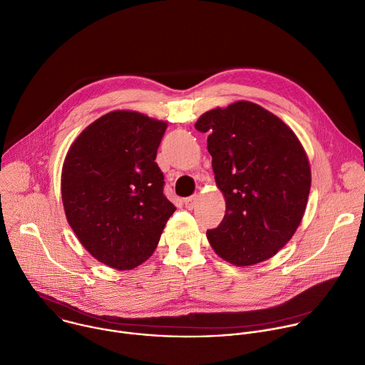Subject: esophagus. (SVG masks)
I'll list each match as a JSON object with an SVG mask.
<instances>
[{
  "mask_svg": "<svg viewBox=\"0 0 365 365\" xmlns=\"http://www.w3.org/2000/svg\"><path fill=\"white\" fill-rule=\"evenodd\" d=\"M197 202H198V195H191V197H188V198L184 200V205H185V208H188V210L195 208Z\"/></svg>",
  "mask_w": 365,
  "mask_h": 365,
  "instance_id": "34e87169",
  "label": "esophagus"
}]
</instances>
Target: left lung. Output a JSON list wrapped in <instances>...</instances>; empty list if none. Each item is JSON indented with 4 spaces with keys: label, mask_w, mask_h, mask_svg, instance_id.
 I'll return each mask as SVG.
<instances>
[{
    "label": "left lung",
    "mask_w": 365,
    "mask_h": 365,
    "mask_svg": "<svg viewBox=\"0 0 365 365\" xmlns=\"http://www.w3.org/2000/svg\"><path fill=\"white\" fill-rule=\"evenodd\" d=\"M208 133L221 224L207 231L214 251L247 267L274 257L297 231L308 201L311 168L302 144L277 115L250 101L212 108L195 123Z\"/></svg>",
    "instance_id": "obj_1"
}]
</instances>
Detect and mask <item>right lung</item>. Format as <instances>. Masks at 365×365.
I'll return each mask as SVG.
<instances>
[{
	"label": "right lung",
	"instance_id": "1",
	"mask_svg": "<svg viewBox=\"0 0 365 365\" xmlns=\"http://www.w3.org/2000/svg\"><path fill=\"white\" fill-rule=\"evenodd\" d=\"M167 123L137 111H111L70 147L61 173L67 221L100 262L133 269L158 245L175 207L155 163Z\"/></svg>",
	"mask_w": 365,
	"mask_h": 365
}]
</instances>
